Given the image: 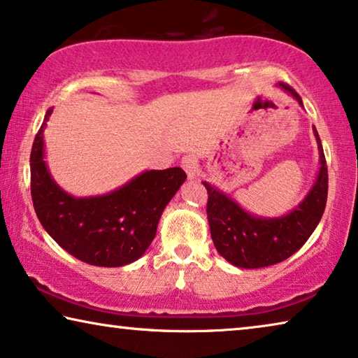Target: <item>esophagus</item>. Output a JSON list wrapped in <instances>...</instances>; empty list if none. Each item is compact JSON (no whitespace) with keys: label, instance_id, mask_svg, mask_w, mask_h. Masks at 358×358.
<instances>
[{"label":"esophagus","instance_id":"obj_1","mask_svg":"<svg viewBox=\"0 0 358 358\" xmlns=\"http://www.w3.org/2000/svg\"><path fill=\"white\" fill-rule=\"evenodd\" d=\"M181 167H183L189 180H194L199 175V164H197L196 157L193 156H185L181 159Z\"/></svg>","mask_w":358,"mask_h":358}]
</instances>
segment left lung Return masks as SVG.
<instances>
[{
	"label": "left lung",
	"instance_id": "1",
	"mask_svg": "<svg viewBox=\"0 0 358 358\" xmlns=\"http://www.w3.org/2000/svg\"><path fill=\"white\" fill-rule=\"evenodd\" d=\"M278 85L303 108L301 96L289 85ZM313 135L320 154L317 180L299 206L286 215H254L215 186L202 181L209 194L207 220L213 246L231 265L239 268H262L282 262L303 246L322 220L328 197V167L315 127Z\"/></svg>",
	"mask_w": 358,
	"mask_h": 358
}]
</instances>
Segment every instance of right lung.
<instances>
[{
  "label": "right lung",
  "instance_id": "right-lung-1",
  "mask_svg": "<svg viewBox=\"0 0 358 358\" xmlns=\"http://www.w3.org/2000/svg\"><path fill=\"white\" fill-rule=\"evenodd\" d=\"M52 109L36 133L30 154L31 201L48 234L82 262L122 266L146 252L170 199L185 183L180 167L146 170L103 196L76 197L64 191L45 162L43 131Z\"/></svg>",
  "mask_w": 358,
  "mask_h": 358
}]
</instances>
